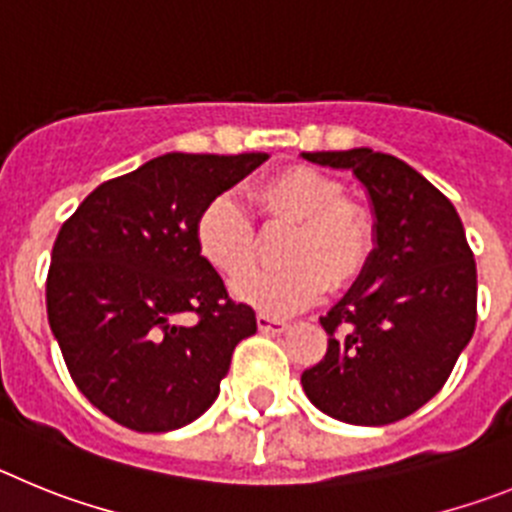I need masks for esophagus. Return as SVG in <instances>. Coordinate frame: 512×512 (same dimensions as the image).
<instances>
[{
	"mask_svg": "<svg viewBox=\"0 0 512 512\" xmlns=\"http://www.w3.org/2000/svg\"><path fill=\"white\" fill-rule=\"evenodd\" d=\"M256 325H259L261 333H284L287 330V323L284 320H277V318H271V315H256Z\"/></svg>",
	"mask_w": 512,
	"mask_h": 512,
	"instance_id": "1",
	"label": "esophagus"
}]
</instances>
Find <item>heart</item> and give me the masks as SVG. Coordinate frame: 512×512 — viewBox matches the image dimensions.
<instances>
[{
	"mask_svg": "<svg viewBox=\"0 0 512 512\" xmlns=\"http://www.w3.org/2000/svg\"><path fill=\"white\" fill-rule=\"evenodd\" d=\"M251 200L266 223H295L284 269L251 271L256 228L230 194H215L194 217L202 259L233 284L235 297L271 318L315 305L328 287H348L364 274L377 243L369 210L346 200L343 184L307 164H289L253 184Z\"/></svg>",
	"mask_w": 512,
	"mask_h": 512,
	"instance_id": "1",
	"label": "heart"
}]
</instances>
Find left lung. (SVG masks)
Wrapping results in <instances>:
<instances>
[{
	"instance_id": "left-lung-1",
	"label": "left lung",
	"mask_w": 512,
	"mask_h": 512,
	"mask_svg": "<svg viewBox=\"0 0 512 512\" xmlns=\"http://www.w3.org/2000/svg\"><path fill=\"white\" fill-rule=\"evenodd\" d=\"M369 189L377 248L320 318L328 351L302 372L315 408L351 425L408 418L441 390L477 325V264L459 215L413 166L372 148L302 153Z\"/></svg>"
}]
</instances>
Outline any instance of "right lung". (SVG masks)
<instances>
[{
    "label": "right lung",
    "mask_w": 512,
    "mask_h": 512,
    "mask_svg": "<svg viewBox=\"0 0 512 512\" xmlns=\"http://www.w3.org/2000/svg\"><path fill=\"white\" fill-rule=\"evenodd\" d=\"M266 153H166L102 182L61 225L48 323L79 392L138 433L200 418L256 312L230 300L194 243V217ZM192 311L195 323H178Z\"/></svg>",
    "instance_id": "add662e5"
}]
</instances>
